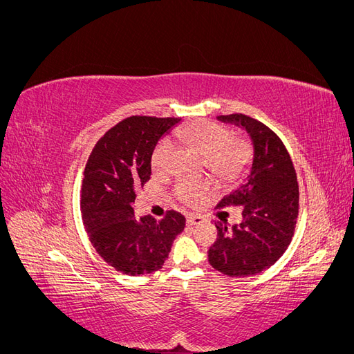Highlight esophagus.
<instances>
[{"instance_id": "1", "label": "esophagus", "mask_w": 354, "mask_h": 354, "mask_svg": "<svg viewBox=\"0 0 354 354\" xmlns=\"http://www.w3.org/2000/svg\"><path fill=\"white\" fill-rule=\"evenodd\" d=\"M203 223V218L201 216H198V214H189L187 216V224L189 226H198V224Z\"/></svg>"}]
</instances>
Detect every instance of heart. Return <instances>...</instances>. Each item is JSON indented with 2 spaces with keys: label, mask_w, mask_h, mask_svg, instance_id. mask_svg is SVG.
Returning <instances> with one entry per match:
<instances>
[{
  "label": "heart",
  "mask_w": 354,
  "mask_h": 354,
  "mask_svg": "<svg viewBox=\"0 0 354 354\" xmlns=\"http://www.w3.org/2000/svg\"><path fill=\"white\" fill-rule=\"evenodd\" d=\"M177 140L190 146L203 156V162L212 174L221 180L236 178L250 162V145L243 138L232 137L230 130L216 122L199 120L176 131ZM173 146L168 140L159 142L152 153V168L156 173L167 169ZM208 180H181L176 194L187 203H198L208 195Z\"/></svg>",
  "instance_id": "obj_1"
}]
</instances>
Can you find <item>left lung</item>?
Returning <instances> with one entry per match:
<instances>
[{"label": "left lung", "instance_id": "obj_1", "mask_svg": "<svg viewBox=\"0 0 354 354\" xmlns=\"http://www.w3.org/2000/svg\"><path fill=\"white\" fill-rule=\"evenodd\" d=\"M217 120L246 131L252 162L241 183L218 207L242 205V221H217L218 238L208 251L214 269L227 276H252L269 269L286 251L298 217V183L282 140L269 127L242 113Z\"/></svg>", "mask_w": 354, "mask_h": 354}]
</instances>
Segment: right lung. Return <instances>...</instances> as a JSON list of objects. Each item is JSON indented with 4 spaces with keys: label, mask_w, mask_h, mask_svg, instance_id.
I'll return each mask as SVG.
<instances>
[{
    "label": "right lung",
    "mask_w": 354,
    "mask_h": 354,
    "mask_svg": "<svg viewBox=\"0 0 354 354\" xmlns=\"http://www.w3.org/2000/svg\"><path fill=\"white\" fill-rule=\"evenodd\" d=\"M181 118L130 116L106 133L85 165L82 221L95 251L118 272L140 276L164 266L186 218L168 211L156 221L136 218V190L152 174V153L158 142Z\"/></svg>",
    "instance_id": "add662e5"
}]
</instances>
